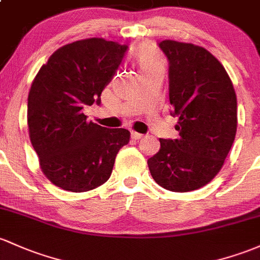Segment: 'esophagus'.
<instances>
[{
  "mask_svg": "<svg viewBox=\"0 0 260 260\" xmlns=\"http://www.w3.org/2000/svg\"><path fill=\"white\" fill-rule=\"evenodd\" d=\"M131 138H133L134 140H139V139L144 138V135L140 133H136V131H133V133H131Z\"/></svg>",
  "mask_w": 260,
  "mask_h": 260,
  "instance_id": "34e87169",
  "label": "esophagus"
}]
</instances>
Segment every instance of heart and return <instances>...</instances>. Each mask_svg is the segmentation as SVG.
I'll use <instances>...</instances> for the list:
<instances>
[{"label":"heart","instance_id":"heart-1","mask_svg":"<svg viewBox=\"0 0 260 260\" xmlns=\"http://www.w3.org/2000/svg\"><path fill=\"white\" fill-rule=\"evenodd\" d=\"M135 59L139 67H140L142 73L150 71V69L156 68V67H164L161 57L157 54V52L153 51L151 47H140L135 52Z\"/></svg>","mask_w":260,"mask_h":260}]
</instances>
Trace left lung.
<instances>
[{
  "label": "left lung",
  "mask_w": 260,
  "mask_h": 260,
  "mask_svg": "<svg viewBox=\"0 0 260 260\" xmlns=\"http://www.w3.org/2000/svg\"><path fill=\"white\" fill-rule=\"evenodd\" d=\"M170 62V103L180 138L160 139V151L147 160L157 185L189 192L211 182L230 152L237 133V96L224 67L192 43H158Z\"/></svg>",
  "instance_id": "8db88e82"
}]
</instances>
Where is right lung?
<instances>
[{"label":"right lung","instance_id":"add662e5","mask_svg":"<svg viewBox=\"0 0 260 260\" xmlns=\"http://www.w3.org/2000/svg\"><path fill=\"white\" fill-rule=\"evenodd\" d=\"M127 47L86 38L60 47L41 67L28 93L27 122L42 172L57 187L86 192L107 182L126 129L88 121L85 105L100 104Z\"/></svg>","mask_w":260,"mask_h":260}]
</instances>
